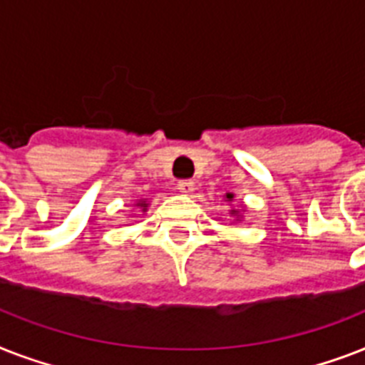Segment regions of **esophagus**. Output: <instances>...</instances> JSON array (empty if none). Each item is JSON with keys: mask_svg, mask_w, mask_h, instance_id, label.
<instances>
[{"mask_svg": "<svg viewBox=\"0 0 365 365\" xmlns=\"http://www.w3.org/2000/svg\"><path fill=\"white\" fill-rule=\"evenodd\" d=\"M178 189H180V193L191 195L195 191V182L193 180H180L178 182Z\"/></svg>", "mask_w": 365, "mask_h": 365, "instance_id": "34e87169", "label": "esophagus"}]
</instances>
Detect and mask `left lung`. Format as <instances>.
Masks as SVG:
<instances>
[{
	"label": "left lung",
	"mask_w": 365,
	"mask_h": 365,
	"mask_svg": "<svg viewBox=\"0 0 365 365\" xmlns=\"http://www.w3.org/2000/svg\"><path fill=\"white\" fill-rule=\"evenodd\" d=\"M225 199H227V200H233V199H235V195H233V193H227V195H225ZM231 214H233V216H237V214H239V210H231Z\"/></svg>",
	"instance_id": "obj_1"
}]
</instances>
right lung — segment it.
<instances>
[{
	"label": "right lung",
	"mask_w": 365,
	"mask_h": 365,
	"mask_svg": "<svg viewBox=\"0 0 365 365\" xmlns=\"http://www.w3.org/2000/svg\"><path fill=\"white\" fill-rule=\"evenodd\" d=\"M136 206H140V208H142V212H145L148 210V200H138Z\"/></svg>",
	"instance_id": "obj_1"
}]
</instances>
